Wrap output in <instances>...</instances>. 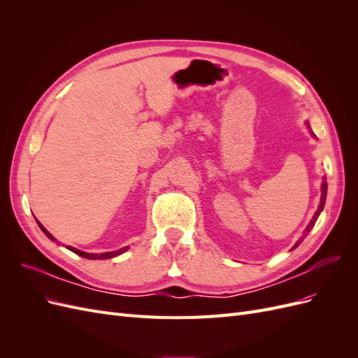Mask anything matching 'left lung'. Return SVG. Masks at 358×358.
I'll list each match as a JSON object with an SVG mask.
<instances>
[{
  "label": "left lung",
  "instance_id": "left-lung-1",
  "mask_svg": "<svg viewBox=\"0 0 358 358\" xmlns=\"http://www.w3.org/2000/svg\"><path fill=\"white\" fill-rule=\"evenodd\" d=\"M312 136L313 137H315V134H313L312 133ZM321 194H322V196H321V201H320V208H318V210L315 212V215H313V218H312V221L309 222V225L306 227V230H305V234H303L301 237H300V239L296 242V245L294 246H292V249H294V248H297L300 243H301V241H303V237H305L310 230H312V227L313 225H315V222H317V220H318V216H320V213L322 212V208H324V203H326V196H327V182H326V179H322V185H321Z\"/></svg>",
  "mask_w": 358,
  "mask_h": 358
}]
</instances>
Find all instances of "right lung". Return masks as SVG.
Wrapping results in <instances>:
<instances>
[{"label":"right lung","instance_id":"add662e5","mask_svg":"<svg viewBox=\"0 0 358 358\" xmlns=\"http://www.w3.org/2000/svg\"><path fill=\"white\" fill-rule=\"evenodd\" d=\"M38 227L41 229V231L45 233L50 241H57L55 237H53L45 227H43L40 222H38ZM70 251H73L74 254H78V255H80V257H83V258H88V259H106V258H113V257H116V255H121V254H124L127 249H128V246H125V248H121V249H117V251H112V252H103V254H90V252H83V251H79V249H76V248H71V246H67Z\"/></svg>","mask_w":358,"mask_h":358}]
</instances>
